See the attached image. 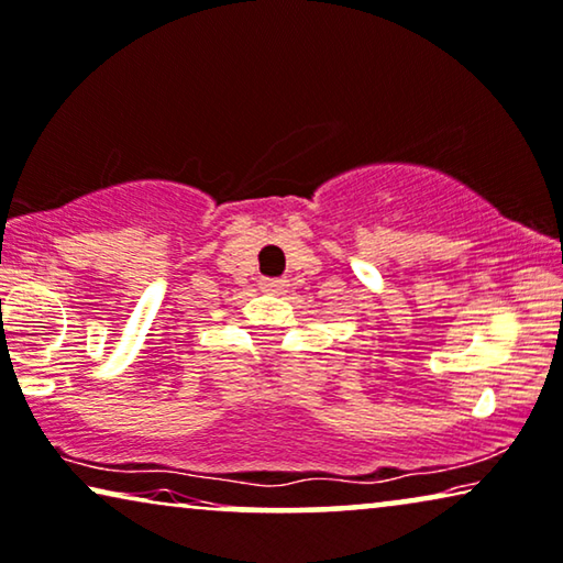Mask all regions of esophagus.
<instances>
[{
	"label": "esophagus",
	"mask_w": 563,
	"mask_h": 563,
	"mask_svg": "<svg viewBox=\"0 0 563 563\" xmlns=\"http://www.w3.org/2000/svg\"><path fill=\"white\" fill-rule=\"evenodd\" d=\"M262 289L268 291V295H284L289 289L287 279H262Z\"/></svg>",
	"instance_id": "obj_1"
}]
</instances>
